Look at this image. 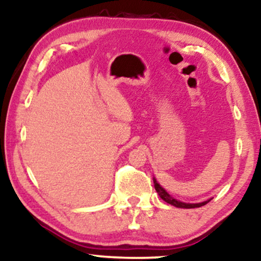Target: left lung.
Segmentation results:
<instances>
[{"instance_id": "obj_1", "label": "left lung", "mask_w": 261, "mask_h": 261, "mask_svg": "<svg viewBox=\"0 0 261 261\" xmlns=\"http://www.w3.org/2000/svg\"><path fill=\"white\" fill-rule=\"evenodd\" d=\"M153 183H154V188H155L156 192H158V195L160 196V198H162L163 201H165L166 203H169V204H171V205L177 206V208H184V209L199 208V206L205 205L206 203L210 201V199H208V201H204V202H202V203H184V202L177 201V199H174L173 197H171V196L167 194L165 189L160 187V184L158 183V181H156L155 178H153Z\"/></svg>"}]
</instances>
